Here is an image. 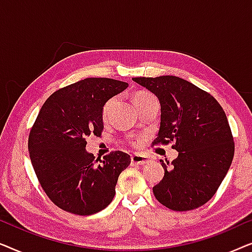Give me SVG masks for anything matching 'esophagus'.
<instances>
[{
  "mask_svg": "<svg viewBox=\"0 0 252 252\" xmlns=\"http://www.w3.org/2000/svg\"><path fill=\"white\" fill-rule=\"evenodd\" d=\"M130 161L133 165H144L149 163V158L147 156H142V155H132L130 156Z\"/></svg>",
  "mask_w": 252,
  "mask_h": 252,
  "instance_id": "obj_1",
  "label": "esophagus"
}]
</instances>
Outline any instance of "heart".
I'll return each instance as SVG.
<instances>
[{"instance_id":"b5f03b06","label":"heart","mask_w":252,"mask_h":252,"mask_svg":"<svg viewBox=\"0 0 252 252\" xmlns=\"http://www.w3.org/2000/svg\"><path fill=\"white\" fill-rule=\"evenodd\" d=\"M150 98H156V97L148 92H140V93H137L135 96H134L133 101H134V104H135V106H137V105H140L141 103H143L144 101H147V99H150ZM112 102H113V99H109V101L104 104V106H103V111H102L103 118H106V115H108L110 105L112 104ZM129 143L133 144V146H135L136 144L135 141H129Z\"/></svg>"}]
</instances>
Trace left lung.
I'll return each instance as SVG.
<instances>
[{
    "mask_svg": "<svg viewBox=\"0 0 252 252\" xmlns=\"http://www.w3.org/2000/svg\"><path fill=\"white\" fill-rule=\"evenodd\" d=\"M160 102V127L153 146L173 142L179 153L153 190L174 211H189L210 201L228 172L234 141L226 113L208 92L174 75L133 78Z\"/></svg>",
    "mask_w": 252,
    "mask_h": 252,
    "instance_id": "8db88e82",
    "label": "left lung"
}]
</instances>
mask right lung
Instances as JSON below:
<instances>
[{
	"label": "right lung",
	"instance_id": "obj_1",
	"mask_svg": "<svg viewBox=\"0 0 252 252\" xmlns=\"http://www.w3.org/2000/svg\"><path fill=\"white\" fill-rule=\"evenodd\" d=\"M128 87L109 78H87L58 89L41 108L29 136L34 172L48 197L64 211L91 216L105 209L130 164L123 151L95 159L86 139L103 132V106Z\"/></svg>",
	"mask_w": 252,
	"mask_h": 252
}]
</instances>
